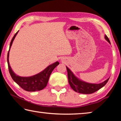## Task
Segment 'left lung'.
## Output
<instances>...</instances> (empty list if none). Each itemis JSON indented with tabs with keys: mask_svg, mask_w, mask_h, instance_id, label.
<instances>
[{
	"mask_svg": "<svg viewBox=\"0 0 121 121\" xmlns=\"http://www.w3.org/2000/svg\"><path fill=\"white\" fill-rule=\"evenodd\" d=\"M105 38L110 44V40L108 37L105 35ZM66 68L67 73H68V78L69 84L73 90L79 93L91 94L95 92L100 89H101L104 86H105L109 79V78H108L107 80L100 84H91L86 83L85 82L82 81L78 79L68 67H66Z\"/></svg>",
	"mask_w": 121,
	"mask_h": 121,
	"instance_id": "left-lung-1",
	"label": "left lung"
}]
</instances>
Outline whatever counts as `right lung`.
I'll return each mask as SVG.
<instances>
[{"mask_svg":"<svg viewBox=\"0 0 121 121\" xmlns=\"http://www.w3.org/2000/svg\"><path fill=\"white\" fill-rule=\"evenodd\" d=\"M18 32H19V31L14 35L13 38H12L11 43H10L9 52H8L7 54V63L9 73L14 81L23 90L29 92L40 91V90H43L46 86L50 75L52 73L53 69L59 64V62H56L48 65L45 69H44L42 72L39 73L38 74L32 76L20 77L19 76L16 75L13 72V71L12 70L11 67L10 66L9 58L10 48H11L13 40Z\"/></svg>","mask_w":121,"mask_h":121,"instance_id":"add662e5","label":"right lung"}]
</instances>
